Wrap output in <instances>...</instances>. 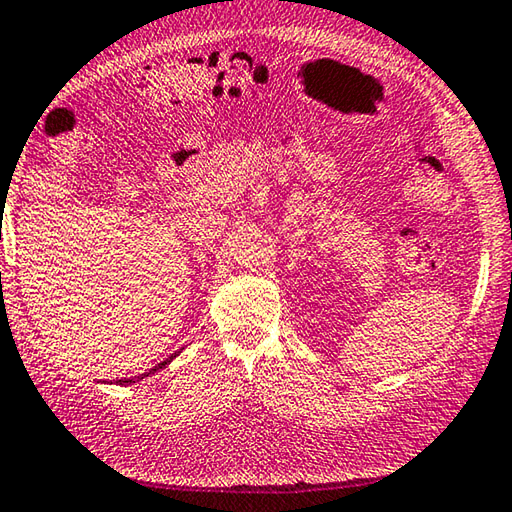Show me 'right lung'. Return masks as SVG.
Here are the masks:
<instances>
[{"instance_id": "right-lung-1", "label": "right lung", "mask_w": 512, "mask_h": 512, "mask_svg": "<svg viewBox=\"0 0 512 512\" xmlns=\"http://www.w3.org/2000/svg\"><path fill=\"white\" fill-rule=\"evenodd\" d=\"M177 353H173V357H175ZM173 357H170V359H173ZM170 359H166V362H162V364H157L153 370H150V373H155V370H159V368H164L168 362H170ZM146 377V375H144ZM139 379H142V377H137V382H139ZM135 382V379H119V384H133Z\"/></svg>"}]
</instances>
